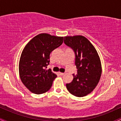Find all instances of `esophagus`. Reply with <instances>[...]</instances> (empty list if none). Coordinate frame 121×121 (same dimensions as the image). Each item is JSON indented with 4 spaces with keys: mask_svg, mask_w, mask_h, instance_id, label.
<instances>
[{
    "mask_svg": "<svg viewBox=\"0 0 121 121\" xmlns=\"http://www.w3.org/2000/svg\"><path fill=\"white\" fill-rule=\"evenodd\" d=\"M59 74L60 76H63L65 74V73H61V72H59Z\"/></svg>",
    "mask_w": 121,
    "mask_h": 121,
    "instance_id": "obj_1",
    "label": "esophagus"
}]
</instances>
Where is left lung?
<instances>
[{
	"label": "left lung",
	"mask_w": 121,
	"mask_h": 121,
	"mask_svg": "<svg viewBox=\"0 0 121 121\" xmlns=\"http://www.w3.org/2000/svg\"><path fill=\"white\" fill-rule=\"evenodd\" d=\"M64 42L74 51L77 69V74H73V81L66 84V88L75 96L84 97L93 91L100 80L99 57L92 44L83 36L64 37Z\"/></svg>",
	"instance_id": "1"
}]
</instances>
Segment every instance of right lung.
<instances>
[{
  "label": "right lung",
  "mask_w": 121,
  "mask_h": 121,
  "mask_svg": "<svg viewBox=\"0 0 121 121\" xmlns=\"http://www.w3.org/2000/svg\"><path fill=\"white\" fill-rule=\"evenodd\" d=\"M64 37L41 34L36 36L24 47L19 61L21 80L29 91L40 94L51 89L57 75L49 69L50 53L63 43Z\"/></svg>",
  "instance_id": "right-lung-1"
}]
</instances>
